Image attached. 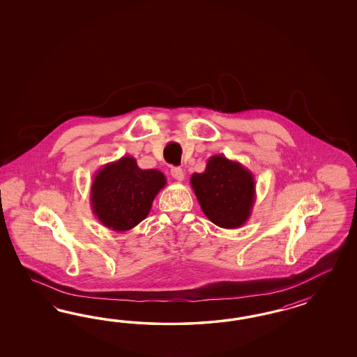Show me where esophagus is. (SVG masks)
<instances>
[{"instance_id":"34e87169","label":"esophagus","mask_w":357,"mask_h":357,"mask_svg":"<svg viewBox=\"0 0 357 357\" xmlns=\"http://www.w3.org/2000/svg\"><path fill=\"white\" fill-rule=\"evenodd\" d=\"M172 176H173L175 181L182 182L184 179V172L181 167H173L172 169Z\"/></svg>"}]
</instances>
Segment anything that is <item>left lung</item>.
Wrapping results in <instances>:
<instances>
[{"instance_id":"left-lung-1","label":"left lung","mask_w":357,"mask_h":357,"mask_svg":"<svg viewBox=\"0 0 357 357\" xmlns=\"http://www.w3.org/2000/svg\"><path fill=\"white\" fill-rule=\"evenodd\" d=\"M202 211L215 225L237 229L249 220L255 203V179L243 165L222 154L206 161L204 173L191 176Z\"/></svg>"}]
</instances>
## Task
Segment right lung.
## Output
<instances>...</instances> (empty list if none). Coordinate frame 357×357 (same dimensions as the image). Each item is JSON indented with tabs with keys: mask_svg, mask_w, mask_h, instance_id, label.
<instances>
[{
	"mask_svg": "<svg viewBox=\"0 0 357 357\" xmlns=\"http://www.w3.org/2000/svg\"><path fill=\"white\" fill-rule=\"evenodd\" d=\"M166 185L162 172L142 170L126 155L102 166L90 188L91 209L103 227L127 231L151 212L154 197Z\"/></svg>",
	"mask_w": 357,
	"mask_h": 357,
	"instance_id": "1",
	"label": "right lung"
}]
</instances>
